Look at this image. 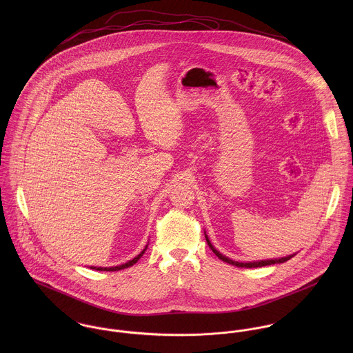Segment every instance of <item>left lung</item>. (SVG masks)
I'll return each mask as SVG.
<instances>
[{
	"mask_svg": "<svg viewBox=\"0 0 353 353\" xmlns=\"http://www.w3.org/2000/svg\"><path fill=\"white\" fill-rule=\"evenodd\" d=\"M205 239H206V242H208L210 250L214 252L221 261H224V262H227V263H230V265H235V266H238V268H261V266H268V265H274V263H283V262H285V261H288V259H291L292 256L296 255V252H295V254H291V255H287V256H281V258L261 259V261H252V262H241V261H234V259H231V258L223 255L219 250H216L214 246L210 243V241H209L206 232H205Z\"/></svg>",
	"mask_w": 353,
	"mask_h": 353,
	"instance_id": "left-lung-1",
	"label": "left lung"
}]
</instances>
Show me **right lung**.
Returning a JSON list of instances; mask_svg holds the SVG:
<instances>
[{
  "label": "right lung",
  "mask_w": 353,
  "mask_h": 353,
  "mask_svg": "<svg viewBox=\"0 0 353 353\" xmlns=\"http://www.w3.org/2000/svg\"><path fill=\"white\" fill-rule=\"evenodd\" d=\"M150 243V242H148ZM147 248H148V245L145 246V249L143 250V252H140L137 256H134L133 259H130V261H128L126 263H122V265H118V266H111V268H101V266H91V269H95V270H101V272H115V270H122V269H125V268H129V266H132V265H134L141 256H143V254L147 250Z\"/></svg>",
  "instance_id": "add662e5"
}]
</instances>
